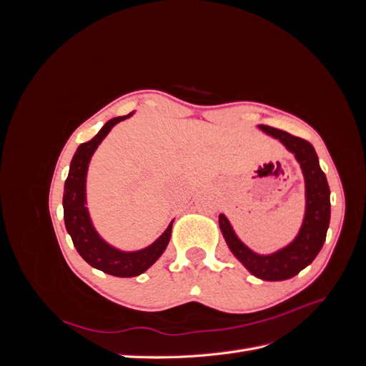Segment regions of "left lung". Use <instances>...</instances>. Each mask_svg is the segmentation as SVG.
I'll return each mask as SVG.
<instances>
[{
	"mask_svg": "<svg viewBox=\"0 0 366 366\" xmlns=\"http://www.w3.org/2000/svg\"><path fill=\"white\" fill-rule=\"evenodd\" d=\"M259 128L269 136L278 139L295 154L305 180V217L297 237L289 246L272 254H258L250 250L232 229L229 219L219 214L218 223L230 252L244 267L259 280L284 281L296 276L313 262L322 249L330 226V187L327 177L320 169L317 154L310 142L295 137L282 129L267 125Z\"/></svg>",
	"mask_w": 366,
	"mask_h": 366,
	"instance_id": "left-lung-1",
	"label": "left lung"
}]
</instances>
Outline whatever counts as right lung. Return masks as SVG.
I'll list each match as a JSON object with an SVG mask.
<instances>
[{"instance_id": "1", "label": "right lung", "mask_w": 366, "mask_h": 366, "mask_svg": "<svg viewBox=\"0 0 366 366\" xmlns=\"http://www.w3.org/2000/svg\"><path fill=\"white\" fill-rule=\"evenodd\" d=\"M131 114L132 113L108 120L90 142L82 143L76 149L70 163L69 177L65 180L62 198L65 227H67L77 253L92 267L102 270L108 274L119 276V278H132V276L147 272L162 257V253L171 239L172 232L171 223L168 229L151 246L137 252H122L109 246L108 242L99 237L96 229L93 227L90 215H88V209L85 206V179L88 163H90L94 151L101 145V142L112 131V128Z\"/></svg>"}]
</instances>
